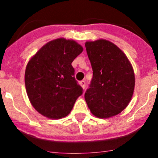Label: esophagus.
<instances>
[{"label":"esophagus","mask_w":158,"mask_h":158,"mask_svg":"<svg viewBox=\"0 0 158 158\" xmlns=\"http://www.w3.org/2000/svg\"><path fill=\"white\" fill-rule=\"evenodd\" d=\"M80 85L82 86V88L83 89H85V81L82 80L80 82Z\"/></svg>","instance_id":"esophagus-1"}]
</instances>
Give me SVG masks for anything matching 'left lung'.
Returning a JSON list of instances; mask_svg holds the SVG:
<instances>
[{
    "label": "left lung",
    "mask_w": 158,
    "mask_h": 158,
    "mask_svg": "<svg viewBox=\"0 0 158 158\" xmlns=\"http://www.w3.org/2000/svg\"><path fill=\"white\" fill-rule=\"evenodd\" d=\"M93 77L85 99L95 117L109 118L128 106L135 90V78L128 57L106 40L85 43Z\"/></svg>",
    "instance_id": "left-lung-1"
}]
</instances>
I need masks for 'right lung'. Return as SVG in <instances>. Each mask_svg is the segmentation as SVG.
Listing matches in <instances>:
<instances>
[{"mask_svg":"<svg viewBox=\"0 0 158 158\" xmlns=\"http://www.w3.org/2000/svg\"><path fill=\"white\" fill-rule=\"evenodd\" d=\"M82 51L76 41L58 38L46 44L29 60L25 86L30 103L40 114L50 119L69 114L82 94L72 66Z\"/></svg>","mask_w":158,"mask_h":158,"instance_id":"1","label":"right lung"}]
</instances>
